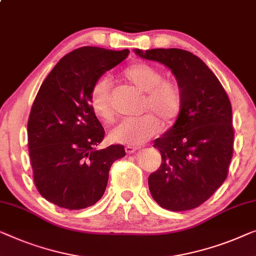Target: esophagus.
Masks as SVG:
<instances>
[{
    "label": "esophagus",
    "mask_w": 256,
    "mask_h": 256,
    "mask_svg": "<svg viewBox=\"0 0 256 256\" xmlns=\"http://www.w3.org/2000/svg\"><path fill=\"white\" fill-rule=\"evenodd\" d=\"M140 148L138 146H124V150H126V152L127 154H132V152H135L136 150H138Z\"/></svg>",
    "instance_id": "obj_1"
}]
</instances>
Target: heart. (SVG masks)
<instances>
[{
	"label": "heart",
	"instance_id": "heart-1",
	"mask_svg": "<svg viewBox=\"0 0 256 256\" xmlns=\"http://www.w3.org/2000/svg\"><path fill=\"white\" fill-rule=\"evenodd\" d=\"M122 80L144 94L140 112L146 113L136 119L121 121L110 132L113 142L140 146L157 134L162 127H170L179 118L182 110L184 96L179 83L164 78L160 70L138 62L126 68ZM92 112L104 124H112L116 118L112 84L108 78L94 83L90 94Z\"/></svg>",
	"mask_w": 256,
	"mask_h": 256
}]
</instances>
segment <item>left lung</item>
Instances as JSON below:
<instances>
[{"label": "left lung", "mask_w": 256, "mask_h": 256, "mask_svg": "<svg viewBox=\"0 0 256 256\" xmlns=\"http://www.w3.org/2000/svg\"><path fill=\"white\" fill-rule=\"evenodd\" d=\"M172 70L182 90V110L154 146L162 164L149 176V190L162 208H198L228 178L233 156L232 107L223 85L201 58L179 48L135 50Z\"/></svg>", "instance_id": "obj_1"}]
</instances>
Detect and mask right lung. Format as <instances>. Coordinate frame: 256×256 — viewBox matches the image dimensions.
I'll list each match as a JSON object with an SVG mask.
<instances>
[{"instance_id": "right-lung-1", "label": "right lung", "mask_w": 256, "mask_h": 256, "mask_svg": "<svg viewBox=\"0 0 256 256\" xmlns=\"http://www.w3.org/2000/svg\"><path fill=\"white\" fill-rule=\"evenodd\" d=\"M129 50L85 46L64 55L48 74L28 121L33 181L42 198L69 210L88 208L105 192L121 144L96 150L105 135L90 106L94 83Z\"/></svg>"}]
</instances>
